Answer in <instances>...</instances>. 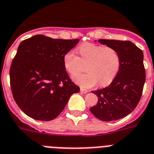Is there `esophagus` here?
Masks as SVG:
<instances>
[{
	"label": "esophagus",
	"mask_w": 154,
	"mask_h": 154,
	"mask_svg": "<svg viewBox=\"0 0 154 154\" xmlns=\"http://www.w3.org/2000/svg\"><path fill=\"white\" fill-rule=\"evenodd\" d=\"M88 92V90L84 89V88H81V92H82V93H85H85H87V92Z\"/></svg>",
	"instance_id": "obj_1"
}]
</instances>
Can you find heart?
Here are the masks:
<instances>
[{"label":"heart","instance_id":"1","mask_svg":"<svg viewBox=\"0 0 154 154\" xmlns=\"http://www.w3.org/2000/svg\"><path fill=\"white\" fill-rule=\"evenodd\" d=\"M81 58L69 51L63 56V66L66 72L75 76L86 66L85 73L74 77V81L81 87L89 88L100 82L102 86L107 85L118 74L121 65V58L118 51L114 47H103L93 43H85L79 47Z\"/></svg>","mask_w":154,"mask_h":154}]
</instances>
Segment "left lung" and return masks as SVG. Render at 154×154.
<instances>
[{
    "label": "left lung",
    "instance_id": "left-lung-1",
    "mask_svg": "<svg viewBox=\"0 0 154 154\" xmlns=\"http://www.w3.org/2000/svg\"><path fill=\"white\" fill-rule=\"evenodd\" d=\"M98 42L116 49L120 55L121 65L110 85L92 91L98 97V102L90 108V112L100 120H118L133 112L142 97L146 81L143 53L130 41L99 39Z\"/></svg>",
    "mask_w": 154,
    "mask_h": 154
}]
</instances>
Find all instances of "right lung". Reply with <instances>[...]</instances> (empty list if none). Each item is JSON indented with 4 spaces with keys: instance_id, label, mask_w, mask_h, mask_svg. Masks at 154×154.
Masks as SVG:
<instances>
[{
    "instance_id": "obj_1",
    "label": "right lung",
    "mask_w": 154,
    "mask_h": 154,
    "mask_svg": "<svg viewBox=\"0 0 154 154\" xmlns=\"http://www.w3.org/2000/svg\"><path fill=\"white\" fill-rule=\"evenodd\" d=\"M78 42L37 35L19 45L10 68V85L16 103L27 116L52 120L71 95L79 92L63 66L65 54Z\"/></svg>"
}]
</instances>
